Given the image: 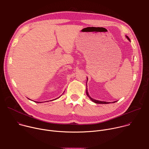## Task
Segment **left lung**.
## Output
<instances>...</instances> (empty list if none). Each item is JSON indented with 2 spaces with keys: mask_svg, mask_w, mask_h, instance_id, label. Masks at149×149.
Here are the masks:
<instances>
[{
  "mask_svg": "<svg viewBox=\"0 0 149 149\" xmlns=\"http://www.w3.org/2000/svg\"><path fill=\"white\" fill-rule=\"evenodd\" d=\"M126 38L128 39L129 40H130V39H129V38L127 36H126ZM87 80H88V78H87ZM86 94H87V95H88V97L94 102H95V103H97V104H109L110 102H105V101H98V100H94V99H93V98H92L90 95H89V94H88V90H87V89H86ZM116 101H114L113 102H116Z\"/></svg>",
  "mask_w": 149,
  "mask_h": 149,
  "instance_id": "8db88e82",
  "label": "left lung"
}]
</instances>
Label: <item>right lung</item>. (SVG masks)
I'll list each match as a JSON object with an SVG mask.
<instances>
[{
  "label": "right lung",
  "mask_w": 149,
  "mask_h": 149,
  "mask_svg": "<svg viewBox=\"0 0 149 149\" xmlns=\"http://www.w3.org/2000/svg\"><path fill=\"white\" fill-rule=\"evenodd\" d=\"M56 99H55V100H56Z\"/></svg>",
  "instance_id": "obj_1"
}]
</instances>
